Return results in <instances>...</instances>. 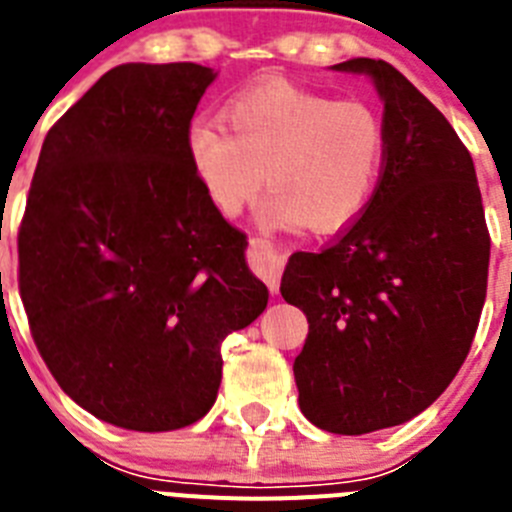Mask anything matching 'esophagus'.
<instances>
[{
    "label": "esophagus",
    "instance_id": "esophagus-1",
    "mask_svg": "<svg viewBox=\"0 0 512 512\" xmlns=\"http://www.w3.org/2000/svg\"><path fill=\"white\" fill-rule=\"evenodd\" d=\"M248 264L266 282L271 292L279 289V279H282L284 256L274 246L266 241H251L248 243Z\"/></svg>",
    "mask_w": 512,
    "mask_h": 512
}]
</instances>
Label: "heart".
Masks as SVG:
<instances>
[{"label": "heart", "instance_id": "1", "mask_svg": "<svg viewBox=\"0 0 512 512\" xmlns=\"http://www.w3.org/2000/svg\"><path fill=\"white\" fill-rule=\"evenodd\" d=\"M227 128L200 117L187 130V156L220 215H241L269 187L264 220L336 233L369 207L387 158V130L372 104L333 99L292 81H266L233 97Z\"/></svg>", "mask_w": 512, "mask_h": 512}]
</instances>
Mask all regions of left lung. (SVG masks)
<instances>
[{"mask_svg":"<svg viewBox=\"0 0 512 512\" xmlns=\"http://www.w3.org/2000/svg\"><path fill=\"white\" fill-rule=\"evenodd\" d=\"M333 69L377 84L384 171L333 243L289 259L279 292L310 323L295 359L300 410L323 431L361 436L415 418L456 377L485 305L490 230L449 120L387 61Z\"/></svg>","mask_w":512,"mask_h":512,"instance_id":"8db88e82","label":"left lung"}]
</instances>
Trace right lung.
<instances>
[{"instance_id":"add662e5","label":"right lung","mask_w":512,"mask_h":512,"mask_svg":"<svg viewBox=\"0 0 512 512\" xmlns=\"http://www.w3.org/2000/svg\"><path fill=\"white\" fill-rule=\"evenodd\" d=\"M215 74L200 63H125L48 130L17 233L30 333L61 390L128 431L207 415L220 343L269 289L246 233L202 192L187 130Z\"/></svg>"}]
</instances>
